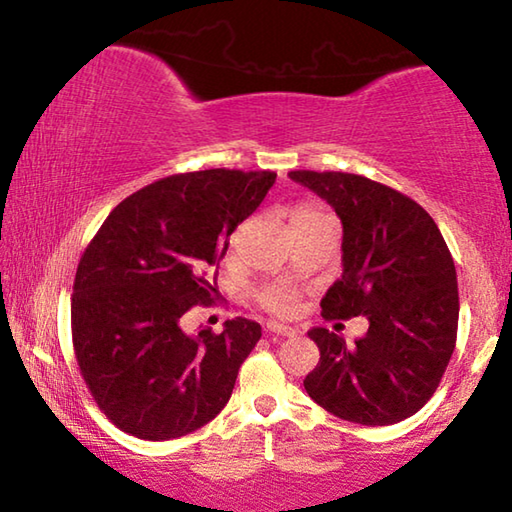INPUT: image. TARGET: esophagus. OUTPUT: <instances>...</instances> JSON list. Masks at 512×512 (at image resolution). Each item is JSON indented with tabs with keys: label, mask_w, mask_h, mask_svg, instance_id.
<instances>
[{
	"label": "esophagus",
	"mask_w": 512,
	"mask_h": 512,
	"mask_svg": "<svg viewBox=\"0 0 512 512\" xmlns=\"http://www.w3.org/2000/svg\"><path fill=\"white\" fill-rule=\"evenodd\" d=\"M266 332L277 334V336H293V334H296V329L289 327V325L275 323V320H271V323H266Z\"/></svg>",
	"instance_id": "1"
}]
</instances>
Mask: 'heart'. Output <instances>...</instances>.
Returning <instances> with one entry per match:
<instances>
[{
    "mask_svg": "<svg viewBox=\"0 0 512 512\" xmlns=\"http://www.w3.org/2000/svg\"><path fill=\"white\" fill-rule=\"evenodd\" d=\"M320 219H332V214L325 212L323 207L318 205H302L293 214V223H311ZM259 305L271 311L277 316H289L298 307V296L296 291L289 287H282V284H273V287H266L257 293Z\"/></svg>",
    "mask_w": 512,
    "mask_h": 512,
    "instance_id": "obj_1",
    "label": "heart"
}]
</instances>
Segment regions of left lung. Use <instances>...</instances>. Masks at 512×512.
<instances>
[{"label": "left lung", "instance_id": "8db88e82", "mask_svg": "<svg viewBox=\"0 0 512 512\" xmlns=\"http://www.w3.org/2000/svg\"><path fill=\"white\" fill-rule=\"evenodd\" d=\"M289 176L325 198L343 223V275L320 300V314L370 323L352 348L325 327L309 329L320 361L305 391L341 420L384 427L409 418L436 393L456 345L452 253L427 210L393 187L343 171Z\"/></svg>", "mask_w": 512, "mask_h": 512}]
</instances>
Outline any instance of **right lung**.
Returning <instances> with one entry per match:
<instances>
[{
	"label": "right lung",
	"instance_id": "1",
	"mask_svg": "<svg viewBox=\"0 0 512 512\" xmlns=\"http://www.w3.org/2000/svg\"><path fill=\"white\" fill-rule=\"evenodd\" d=\"M275 183L273 171L205 169L155 180L108 214L76 268L72 343L106 418L142 440L201 429L228 404L262 339L255 320L189 336L180 320L212 305L205 268Z\"/></svg>",
	"mask_w": 512,
	"mask_h": 512
}]
</instances>
